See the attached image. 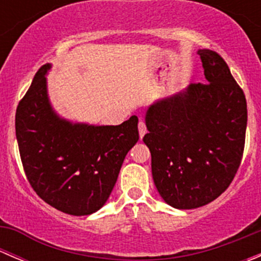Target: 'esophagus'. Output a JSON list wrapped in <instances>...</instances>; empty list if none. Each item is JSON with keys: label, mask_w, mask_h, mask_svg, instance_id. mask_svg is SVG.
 <instances>
[{"label": "esophagus", "mask_w": 261, "mask_h": 261, "mask_svg": "<svg viewBox=\"0 0 261 261\" xmlns=\"http://www.w3.org/2000/svg\"><path fill=\"white\" fill-rule=\"evenodd\" d=\"M145 134H146L145 122H144V121H140V122H139V135H140V139H143Z\"/></svg>", "instance_id": "34e87169"}]
</instances>
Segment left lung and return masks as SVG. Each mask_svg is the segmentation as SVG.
Instances as JSON below:
<instances>
[{
  "label": "left lung",
  "mask_w": 261,
  "mask_h": 261,
  "mask_svg": "<svg viewBox=\"0 0 261 261\" xmlns=\"http://www.w3.org/2000/svg\"><path fill=\"white\" fill-rule=\"evenodd\" d=\"M208 83L189 84L159 99L145 115L143 141L151 154L154 184L178 210L215 201L240 167L247 123L246 99L225 60L199 49Z\"/></svg>",
  "instance_id": "1"
}]
</instances>
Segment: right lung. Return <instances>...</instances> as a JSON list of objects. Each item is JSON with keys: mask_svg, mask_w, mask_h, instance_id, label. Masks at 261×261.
Masks as SVG:
<instances>
[{"mask_svg": "<svg viewBox=\"0 0 261 261\" xmlns=\"http://www.w3.org/2000/svg\"><path fill=\"white\" fill-rule=\"evenodd\" d=\"M38 70L16 110L15 127L23 170L34 191L59 211L97 212L109 199L128 150L139 140L138 117L121 125H89L60 117Z\"/></svg>", "mask_w": 261, "mask_h": 261, "instance_id": "right-lung-1", "label": "right lung"}]
</instances>
